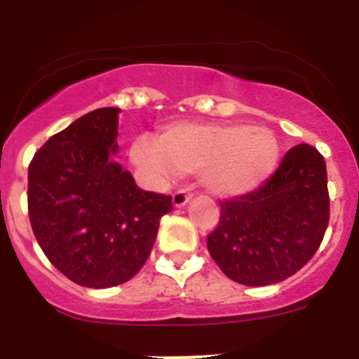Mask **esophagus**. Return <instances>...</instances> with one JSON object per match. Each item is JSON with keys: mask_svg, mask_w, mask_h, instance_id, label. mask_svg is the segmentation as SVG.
I'll list each match as a JSON object with an SVG mask.
<instances>
[{"mask_svg": "<svg viewBox=\"0 0 359 359\" xmlns=\"http://www.w3.org/2000/svg\"><path fill=\"white\" fill-rule=\"evenodd\" d=\"M190 199H191V194L188 190H186V188H182V190H177L173 194V205L177 208L184 207L186 203L190 201Z\"/></svg>", "mask_w": 359, "mask_h": 359, "instance_id": "esophagus-1", "label": "esophagus"}]
</instances>
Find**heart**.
Masks as SVG:
<instances>
[{"mask_svg": "<svg viewBox=\"0 0 359 359\" xmlns=\"http://www.w3.org/2000/svg\"><path fill=\"white\" fill-rule=\"evenodd\" d=\"M132 162L156 177L203 175L218 196L255 190L272 175L279 160V141L272 130L244 124L168 126L156 137H137L130 147Z\"/></svg>", "mask_w": 359, "mask_h": 359, "instance_id": "1", "label": "heart"}]
</instances>
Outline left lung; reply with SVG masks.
Returning <instances> with one entry per match:
<instances>
[{"mask_svg": "<svg viewBox=\"0 0 359 359\" xmlns=\"http://www.w3.org/2000/svg\"><path fill=\"white\" fill-rule=\"evenodd\" d=\"M208 253L236 283L262 287L285 281L311 261L330 222L324 156L300 143L257 190L219 201Z\"/></svg>", "mask_w": 359, "mask_h": 359, "instance_id": "1", "label": "left lung"}]
</instances>
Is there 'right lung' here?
<instances>
[{
  "label": "right lung",
  "instance_id": "add662e5",
  "mask_svg": "<svg viewBox=\"0 0 359 359\" xmlns=\"http://www.w3.org/2000/svg\"><path fill=\"white\" fill-rule=\"evenodd\" d=\"M119 108H100L52 135L27 173V210L48 261L70 281L106 289L128 281L151 255L171 196L141 190L111 160Z\"/></svg>",
  "mask_w": 359,
  "mask_h": 359
}]
</instances>
